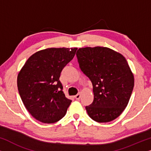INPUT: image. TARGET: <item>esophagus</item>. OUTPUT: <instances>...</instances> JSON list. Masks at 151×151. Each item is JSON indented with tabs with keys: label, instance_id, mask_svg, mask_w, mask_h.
<instances>
[{
	"label": "esophagus",
	"instance_id": "esophagus-1",
	"mask_svg": "<svg viewBox=\"0 0 151 151\" xmlns=\"http://www.w3.org/2000/svg\"><path fill=\"white\" fill-rule=\"evenodd\" d=\"M80 96H81V94H80V93H78L75 96V98L76 99V100H79V99L80 98Z\"/></svg>",
	"mask_w": 151,
	"mask_h": 151
}]
</instances>
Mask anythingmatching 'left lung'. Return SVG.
<instances>
[{
  "label": "left lung",
  "mask_w": 151,
  "mask_h": 151,
  "mask_svg": "<svg viewBox=\"0 0 151 151\" xmlns=\"http://www.w3.org/2000/svg\"><path fill=\"white\" fill-rule=\"evenodd\" d=\"M76 55L80 69L93 84V101L85 106L88 116L100 123L116 119L127 107L134 86L127 60L102 47L80 48Z\"/></svg>",
  "instance_id": "1"
}]
</instances>
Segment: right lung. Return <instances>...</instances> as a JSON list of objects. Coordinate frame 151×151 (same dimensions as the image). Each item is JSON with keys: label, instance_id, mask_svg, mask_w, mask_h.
Segmentation results:
<instances>
[{"label": "right lung", "instance_id": "1", "mask_svg": "<svg viewBox=\"0 0 151 151\" xmlns=\"http://www.w3.org/2000/svg\"><path fill=\"white\" fill-rule=\"evenodd\" d=\"M77 48H49L35 53L18 73V89L24 106L42 123L51 124L65 116L71 100L60 81L64 67L73 58Z\"/></svg>", "mask_w": 151, "mask_h": 151}]
</instances>
